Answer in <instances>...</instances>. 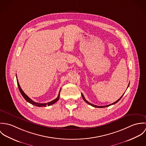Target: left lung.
<instances>
[{
	"mask_svg": "<svg viewBox=\"0 0 146 146\" xmlns=\"http://www.w3.org/2000/svg\"><path fill=\"white\" fill-rule=\"evenodd\" d=\"M129 83L128 84V86H129ZM128 86H127V88H128ZM124 94H123V95H124ZM123 95L118 100H117L116 102H113V104H108V105H106V106H96V105H94V104H90V103H89V102H88L86 100H85V98H84V96H83V94H82V97H83V98L84 100L88 104H90V106H93V107H97V108H104V107H108V106H111V105H112V104H116L117 102H118L120 100V99L122 98V97L123 96Z\"/></svg>",
	"mask_w": 146,
	"mask_h": 146,
	"instance_id": "1",
	"label": "left lung"
}]
</instances>
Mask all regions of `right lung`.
<instances>
[{
    "label": "right lung",
    "instance_id": "1",
    "mask_svg": "<svg viewBox=\"0 0 146 146\" xmlns=\"http://www.w3.org/2000/svg\"><path fill=\"white\" fill-rule=\"evenodd\" d=\"M16 78H17V76H16ZM17 85H18V86H19V89L20 92L22 96H23V97L25 98V100L27 102H28L29 103H30V104H33V105H34V106H38V107H46V106H50V105H52V104H55L56 102H57V101H58V100H59V98H60V92H61V89H60V92H59V94H58V97H57L55 100H54L53 101H50V102H48V103H46V104H39V103L35 102L33 101V100H31L24 93V92L22 90V89H21V88L20 87V85L19 83V81H18V80H17Z\"/></svg>",
    "mask_w": 146,
    "mask_h": 146
}]
</instances>
